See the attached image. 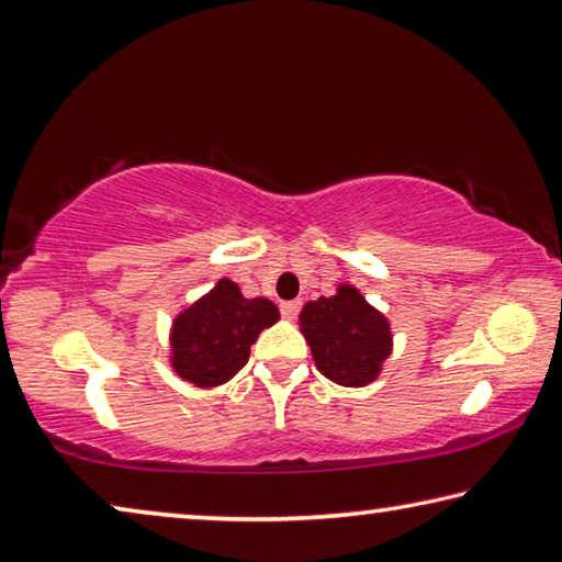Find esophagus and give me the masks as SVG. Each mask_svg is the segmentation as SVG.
<instances>
[{"mask_svg":"<svg viewBox=\"0 0 562 562\" xmlns=\"http://www.w3.org/2000/svg\"><path fill=\"white\" fill-rule=\"evenodd\" d=\"M280 312H282L284 319H294V317H297V312H300V302H282Z\"/></svg>","mask_w":562,"mask_h":562,"instance_id":"esophagus-1","label":"esophagus"}]
</instances>
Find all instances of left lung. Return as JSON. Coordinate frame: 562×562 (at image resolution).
I'll list each match as a JSON object with an SVG mask.
<instances>
[{"instance_id": "left-lung-1", "label": "left lung", "mask_w": 562, "mask_h": 562, "mask_svg": "<svg viewBox=\"0 0 562 562\" xmlns=\"http://www.w3.org/2000/svg\"><path fill=\"white\" fill-rule=\"evenodd\" d=\"M300 331L315 367L339 386H367L392 355L389 319L355 284H339L331 297L312 300L300 312Z\"/></svg>"}]
</instances>
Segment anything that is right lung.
I'll return each instance as SVG.
<instances>
[{
  "instance_id": "add662e5",
  "label": "right lung",
  "mask_w": 562,
  "mask_h": 562,
  "mask_svg": "<svg viewBox=\"0 0 562 562\" xmlns=\"http://www.w3.org/2000/svg\"><path fill=\"white\" fill-rule=\"evenodd\" d=\"M278 319L270 300H247L237 282L221 278L170 325V367L193 386H221L247 364L255 339Z\"/></svg>"
}]
</instances>
